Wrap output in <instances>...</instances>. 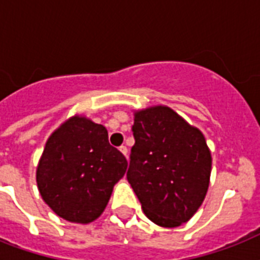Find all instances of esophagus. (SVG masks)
Wrapping results in <instances>:
<instances>
[{"instance_id": "obj_1", "label": "esophagus", "mask_w": 260, "mask_h": 260, "mask_svg": "<svg viewBox=\"0 0 260 260\" xmlns=\"http://www.w3.org/2000/svg\"><path fill=\"white\" fill-rule=\"evenodd\" d=\"M120 151H121L122 154L125 155L126 158H128V148H126V146H121V147H120Z\"/></svg>"}]
</instances>
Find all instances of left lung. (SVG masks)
Masks as SVG:
<instances>
[{
    "label": "left lung",
    "mask_w": 260,
    "mask_h": 260,
    "mask_svg": "<svg viewBox=\"0 0 260 260\" xmlns=\"http://www.w3.org/2000/svg\"><path fill=\"white\" fill-rule=\"evenodd\" d=\"M126 179L156 225L189 221L209 187L212 156L204 135L169 106L135 112Z\"/></svg>",
    "instance_id": "1"
}]
</instances>
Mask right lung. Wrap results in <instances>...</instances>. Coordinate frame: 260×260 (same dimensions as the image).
<instances>
[{
    "label": "right lung",
    "mask_w": 260,
    "mask_h": 260,
    "mask_svg": "<svg viewBox=\"0 0 260 260\" xmlns=\"http://www.w3.org/2000/svg\"><path fill=\"white\" fill-rule=\"evenodd\" d=\"M126 166L125 156L109 144L105 126L74 116L47 140L36 182L59 217L89 224L101 216Z\"/></svg>",
    "instance_id": "1"
}]
</instances>
